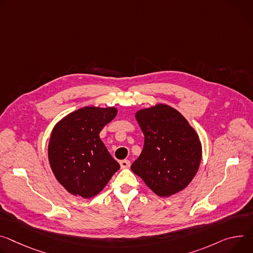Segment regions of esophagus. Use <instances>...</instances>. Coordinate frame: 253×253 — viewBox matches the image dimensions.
Returning <instances> with one entry per match:
<instances>
[{"label": "esophagus", "mask_w": 253, "mask_h": 253, "mask_svg": "<svg viewBox=\"0 0 253 253\" xmlns=\"http://www.w3.org/2000/svg\"><path fill=\"white\" fill-rule=\"evenodd\" d=\"M130 165H131V163L129 162L128 159H124V160H121V162H120V166H121L122 169H128L130 167Z\"/></svg>", "instance_id": "esophagus-1"}]
</instances>
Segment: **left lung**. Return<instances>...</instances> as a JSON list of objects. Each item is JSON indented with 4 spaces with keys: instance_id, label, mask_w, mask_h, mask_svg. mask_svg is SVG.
Masks as SVG:
<instances>
[{
    "instance_id": "obj_1",
    "label": "left lung",
    "mask_w": 253,
    "mask_h": 253,
    "mask_svg": "<svg viewBox=\"0 0 253 253\" xmlns=\"http://www.w3.org/2000/svg\"><path fill=\"white\" fill-rule=\"evenodd\" d=\"M135 118L144 134V146L131 170L159 197L186 189L202 160L198 133L177 110L166 104L141 109Z\"/></svg>"
}]
</instances>
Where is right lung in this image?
Masks as SVG:
<instances>
[{
	"instance_id": "1",
	"label": "right lung",
	"mask_w": 253,
	"mask_h": 253,
	"mask_svg": "<svg viewBox=\"0 0 253 253\" xmlns=\"http://www.w3.org/2000/svg\"><path fill=\"white\" fill-rule=\"evenodd\" d=\"M115 107L87 106L62 118L48 143V160L60 185L74 196H97L120 169L100 138L102 129L116 117Z\"/></svg>"
}]
</instances>
